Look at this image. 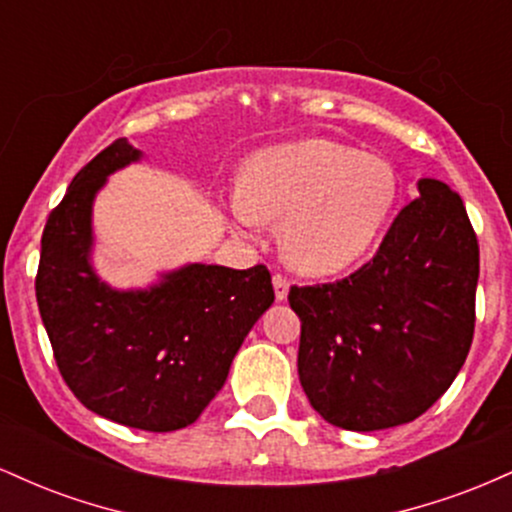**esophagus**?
Here are the masks:
<instances>
[{"mask_svg": "<svg viewBox=\"0 0 512 512\" xmlns=\"http://www.w3.org/2000/svg\"><path fill=\"white\" fill-rule=\"evenodd\" d=\"M272 284H274L276 301H286V296H289V279H286L284 274H274Z\"/></svg>", "mask_w": 512, "mask_h": 512, "instance_id": "esophagus-1", "label": "esophagus"}]
</instances>
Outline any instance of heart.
Masks as SVG:
<instances>
[{
	"mask_svg": "<svg viewBox=\"0 0 512 512\" xmlns=\"http://www.w3.org/2000/svg\"><path fill=\"white\" fill-rule=\"evenodd\" d=\"M395 202L397 173L385 158L301 139L252 156L231 211L245 231L281 221L284 260L305 274H334L366 255Z\"/></svg>",
	"mask_w": 512,
	"mask_h": 512,
	"instance_id": "1",
	"label": "heart"
}]
</instances>
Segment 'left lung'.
Listing matches in <instances>:
<instances>
[{
  "label": "left lung",
  "mask_w": 512,
  "mask_h": 512,
  "mask_svg": "<svg viewBox=\"0 0 512 512\" xmlns=\"http://www.w3.org/2000/svg\"><path fill=\"white\" fill-rule=\"evenodd\" d=\"M392 221L370 262L334 284L291 286L298 378L317 414L346 431L419 419L452 385L474 337L479 243L445 182Z\"/></svg>",
  "instance_id": "left-lung-1"
}]
</instances>
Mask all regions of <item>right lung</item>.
<instances>
[{
  "instance_id": "1",
  "label": "right lung",
  "mask_w": 512,
  "mask_h": 512,
  "mask_svg": "<svg viewBox=\"0 0 512 512\" xmlns=\"http://www.w3.org/2000/svg\"><path fill=\"white\" fill-rule=\"evenodd\" d=\"M142 151L117 139L74 175L40 240L35 298L64 383L86 409L151 433L195 424L274 303L264 264H185L117 291L91 267L93 199Z\"/></svg>"
}]
</instances>
